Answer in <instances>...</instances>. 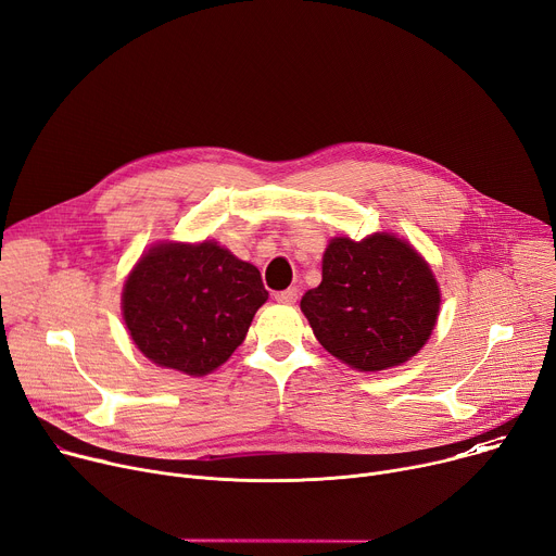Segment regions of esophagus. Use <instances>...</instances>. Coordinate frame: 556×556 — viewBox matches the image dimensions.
<instances>
[{
  "label": "esophagus",
  "mask_w": 556,
  "mask_h": 556,
  "mask_svg": "<svg viewBox=\"0 0 556 556\" xmlns=\"http://www.w3.org/2000/svg\"><path fill=\"white\" fill-rule=\"evenodd\" d=\"M274 298L278 303L282 305H293L298 301V289L295 287H289V289H282V291H276Z\"/></svg>",
  "instance_id": "1"
}]
</instances>
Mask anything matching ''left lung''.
Returning a JSON list of instances; mask_svg holds the SVG:
<instances>
[{"label":"left lung","instance_id":"1","mask_svg":"<svg viewBox=\"0 0 556 556\" xmlns=\"http://www.w3.org/2000/svg\"><path fill=\"white\" fill-rule=\"evenodd\" d=\"M439 305L430 267L390 233L361 242L333 238L323 255V282L301 301L318 343L361 371L409 361L430 338Z\"/></svg>","mask_w":556,"mask_h":556}]
</instances>
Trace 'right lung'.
Returning <instances> with one entry per match:
<instances>
[{
  "label": "right lung",
  "mask_w": 556,
  "mask_h": 556,
  "mask_svg": "<svg viewBox=\"0 0 556 556\" xmlns=\"http://www.w3.org/2000/svg\"><path fill=\"white\" fill-rule=\"evenodd\" d=\"M267 298L261 271L218 242L157 244L126 280L122 312L147 358L204 376L242 345Z\"/></svg>",
  "instance_id": "add662e5"
}]
</instances>
